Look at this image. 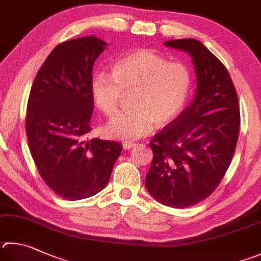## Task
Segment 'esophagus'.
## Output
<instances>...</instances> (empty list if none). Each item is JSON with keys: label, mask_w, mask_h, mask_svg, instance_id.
<instances>
[{"label": "esophagus", "mask_w": 261, "mask_h": 261, "mask_svg": "<svg viewBox=\"0 0 261 261\" xmlns=\"http://www.w3.org/2000/svg\"><path fill=\"white\" fill-rule=\"evenodd\" d=\"M122 146H123V148H124V149H131L132 147L136 146V144L132 143V141H123Z\"/></svg>", "instance_id": "1"}]
</instances>
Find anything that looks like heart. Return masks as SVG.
<instances>
[{"label":"heart","mask_w":261,"mask_h":261,"mask_svg":"<svg viewBox=\"0 0 261 261\" xmlns=\"http://www.w3.org/2000/svg\"><path fill=\"white\" fill-rule=\"evenodd\" d=\"M193 84V74L181 61L149 49H139L118 58L112 66V76L93 75V102L107 116L116 114L122 93L134 91L132 111L113 117L105 126L111 138L130 140L148 134L155 126L172 122L186 106Z\"/></svg>","instance_id":"obj_1"}]
</instances>
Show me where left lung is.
<instances>
[{
    "mask_svg": "<svg viewBox=\"0 0 261 261\" xmlns=\"http://www.w3.org/2000/svg\"><path fill=\"white\" fill-rule=\"evenodd\" d=\"M192 57L196 94L191 105L149 143L154 156L145 185L164 205L187 207L205 200L233 159L240 131V105L224 64L200 41H165Z\"/></svg>",
    "mask_w": 261,
    "mask_h": 261,
    "instance_id": "1",
    "label": "left lung"
}]
</instances>
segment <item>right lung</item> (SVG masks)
I'll return each instance as SVG.
<instances>
[{"mask_svg": "<svg viewBox=\"0 0 261 261\" xmlns=\"http://www.w3.org/2000/svg\"><path fill=\"white\" fill-rule=\"evenodd\" d=\"M107 43L96 36L63 42L33 82L26 112L30 150L40 176L57 195L76 201L106 186L122 144L91 131L92 68Z\"/></svg>", "mask_w": 261, "mask_h": 261, "instance_id": "right-lung-1", "label": "right lung"}]
</instances>
